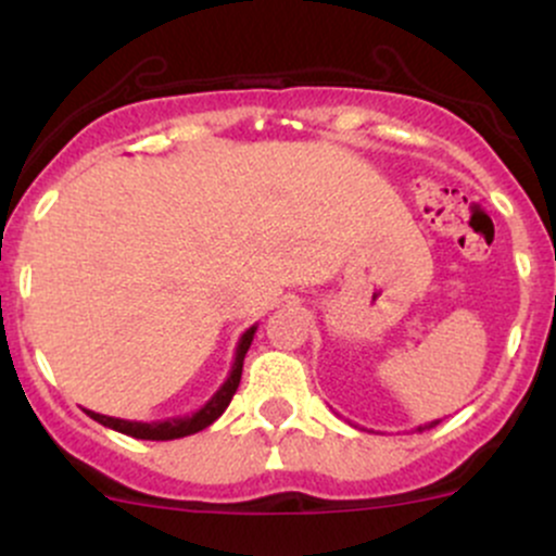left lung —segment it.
<instances>
[{
  "label": "left lung",
  "mask_w": 556,
  "mask_h": 556,
  "mask_svg": "<svg viewBox=\"0 0 556 556\" xmlns=\"http://www.w3.org/2000/svg\"><path fill=\"white\" fill-rule=\"evenodd\" d=\"M440 424V420H431V424H426V426H418V431H424V429H431V426H437Z\"/></svg>",
  "instance_id": "left-lung-1"
}]
</instances>
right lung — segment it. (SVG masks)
Instances as JSON below:
<instances>
[{
    "mask_svg": "<svg viewBox=\"0 0 556 556\" xmlns=\"http://www.w3.org/2000/svg\"><path fill=\"white\" fill-rule=\"evenodd\" d=\"M258 327H250V330L242 332V338H239L237 343V354H233V365H231V372L229 378H226L224 386H220L218 391H215L213 396H210L207 402L200 407V410L194 413V416H184V418H167V420H154V424H140V420H125V418H111V416H101V413H92V410H85L87 416L92 420H98V424L109 426V429L119 431V434H127V437H136V440H180V437H189V434H197V431L207 429L213 420H218L224 416V410L229 407L233 391H237L239 386V378H242V365H244V354H248L250 343H253V336Z\"/></svg>",
    "mask_w": 556,
    "mask_h": 556,
    "instance_id": "1",
    "label": "right lung"
}]
</instances>
